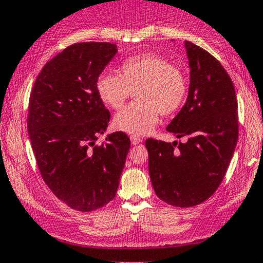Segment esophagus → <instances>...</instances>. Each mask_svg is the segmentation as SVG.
I'll list each match as a JSON object with an SVG mask.
<instances>
[{
	"label": "esophagus",
	"mask_w": 263,
	"mask_h": 263,
	"mask_svg": "<svg viewBox=\"0 0 263 263\" xmlns=\"http://www.w3.org/2000/svg\"><path fill=\"white\" fill-rule=\"evenodd\" d=\"M129 138H131V143L132 144H138V143H141V142H142V138L138 137V136L132 135Z\"/></svg>",
	"instance_id": "obj_1"
}]
</instances>
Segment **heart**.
Listing matches in <instances>:
<instances>
[{
    "label": "heart",
    "instance_id": "1",
    "mask_svg": "<svg viewBox=\"0 0 263 263\" xmlns=\"http://www.w3.org/2000/svg\"><path fill=\"white\" fill-rule=\"evenodd\" d=\"M120 75L104 71L96 79V91L105 105L120 108L136 89V102L116 114L115 127L127 134L146 135L158 122L159 112L170 116L182 107L188 93L185 74L168 59L143 53L123 60Z\"/></svg>",
    "mask_w": 263,
    "mask_h": 263
}]
</instances>
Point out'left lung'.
Here are the masks:
<instances>
[{
  "mask_svg": "<svg viewBox=\"0 0 263 263\" xmlns=\"http://www.w3.org/2000/svg\"><path fill=\"white\" fill-rule=\"evenodd\" d=\"M184 47L190 68L188 98L167 131L177 138L186 137V142L146 141L157 197L178 208L195 206L215 193L238 137L237 99L231 78L203 48L189 41Z\"/></svg>",
  "mask_w": 263,
  "mask_h": 263,
  "instance_id": "8db88e82",
  "label": "left lung"
}]
</instances>
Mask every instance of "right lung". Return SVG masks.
Here are the masks:
<instances>
[{
	"label": "right lung",
	"instance_id": "right-lung-1",
	"mask_svg": "<svg viewBox=\"0 0 263 263\" xmlns=\"http://www.w3.org/2000/svg\"><path fill=\"white\" fill-rule=\"evenodd\" d=\"M116 53L106 42L70 45L43 66L29 96L27 127L42 177L79 211L96 210L116 197L131 146L123 132L95 144L110 121L96 79Z\"/></svg>",
	"mask_w": 263,
	"mask_h": 263
}]
</instances>
